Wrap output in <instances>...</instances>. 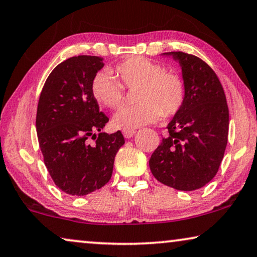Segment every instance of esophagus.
I'll list each match as a JSON object with an SVG mask.
<instances>
[{
    "instance_id": "34e87169",
    "label": "esophagus",
    "mask_w": 257,
    "mask_h": 257,
    "mask_svg": "<svg viewBox=\"0 0 257 257\" xmlns=\"http://www.w3.org/2000/svg\"><path fill=\"white\" fill-rule=\"evenodd\" d=\"M135 133H136L135 130H124V131H122V135H124L126 139H130V138H132L133 136H135Z\"/></svg>"
}]
</instances>
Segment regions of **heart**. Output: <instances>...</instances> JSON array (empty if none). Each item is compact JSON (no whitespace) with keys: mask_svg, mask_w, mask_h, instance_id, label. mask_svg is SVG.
I'll return each mask as SVG.
<instances>
[{"mask_svg":"<svg viewBox=\"0 0 257 257\" xmlns=\"http://www.w3.org/2000/svg\"><path fill=\"white\" fill-rule=\"evenodd\" d=\"M121 82L107 72H99L91 81V95L103 106H120L125 99V88L136 89L138 105L124 106L114 114L113 125L133 130L158 121L162 114L172 117L182 109L185 99V84L174 72L144 57H132L113 69Z\"/></svg>","mask_w":257,"mask_h":257,"instance_id":"obj_1","label":"heart"}]
</instances>
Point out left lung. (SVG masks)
I'll return each mask as SVG.
<instances>
[{"label": "left lung", "instance_id": "obj_1", "mask_svg": "<svg viewBox=\"0 0 257 257\" xmlns=\"http://www.w3.org/2000/svg\"><path fill=\"white\" fill-rule=\"evenodd\" d=\"M178 61L185 84L182 109L167 126L168 137L150 159L153 176L182 191L204 187L218 173L228 139L229 114L222 85L202 59L168 52Z\"/></svg>", "mask_w": 257, "mask_h": 257}]
</instances>
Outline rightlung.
Returning <instances> with one entry per match:
<instances>
[{
	"instance_id": "right-lung-1",
	"label": "right lung",
	"mask_w": 257,
	"mask_h": 257,
	"mask_svg": "<svg viewBox=\"0 0 257 257\" xmlns=\"http://www.w3.org/2000/svg\"><path fill=\"white\" fill-rule=\"evenodd\" d=\"M103 66V58L94 55L67 59L52 70L39 97L36 128L44 162L55 185L72 196L104 187L125 144L120 131L101 132L109 118L99 111L90 87Z\"/></svg>"
}]
</instances>
